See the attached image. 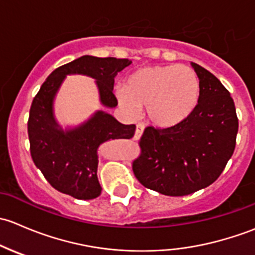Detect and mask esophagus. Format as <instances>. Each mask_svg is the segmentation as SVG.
I'll return each mask as SVG.
<instances>
[{
    "mask_svg": "<svg viewBox=\"0 0 255 255\" xmlns=\"http://www.w3.org/2000/svg\"><path fill=\"white\" fill-rule=\"evenodd\" d=\"M143 128H145V127H143V124H137V127H136V132H135V140H140L141 136H142L143 133Z\"/></svg>",
    "mask_w": 255,
    "mask_h": 255,
    "instance_id": "1",
    "label": "esophagus"
}]
</instances>
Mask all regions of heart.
Segmentation results:
<instances>
[{"instance_id":"b5f03b06","label":"heart","mask_w":255,"mask_h":255,"mask_svg":"<svg viewBox=\"0 0 255 255\" xmlns=\"http://www.w3.org/2000/svg\"><path fill=\"white\" fill-rule=\"evenodd\" d=\"M119 107L130 118L146 109V117L158 128L185 122L200 99V81L185 65H153L133 71L124 89L115 92Z\"/></svg>"}]
</instances>
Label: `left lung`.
I'll return each mask as SVG.
<instances>
[{
	"label": "left lung",
	"instance_id": "left-lung-1",
	"mask_svg": "<svg viewBox=\"0 0 255 255\" xmlns=\"http://www.w3.org/2000/svg\"><path fill=\"white\" fill-rule=\"evenodd\" d=\"M190 65L200 81L198 107L175 127L146 128L142 153L132 164L141 184L168 196L188 195L212 184L232 157L238 132L230 92L211 72Z\"/></svg>",
	"mask_w": 255,
	"mask_h": 255
}]
</instances>
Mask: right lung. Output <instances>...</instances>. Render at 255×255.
I'll list each match as a JSON object with an SVG mask.
<instances>
[{
    "label": "right lung",
    "instance_id": "obj_1",
    "mask_svg": "<svg viewBox=\"0 0 255 255\" xmlns=\"http://www.w3.org/2000/svg\"><path fill=\"white\" fill-rule=\"evenodd\" d=\"M132 61L115 57L85 55L52 71L31 103L28 120L30 154L34 164L45 179L60 193L80 200L101 195L97 177L98 149L101 145L118 138H131L135 125H124L106 110H96L88 119L64 128L55 117V99L66 76L82 75L96 81L99 103L115 108L113 94L114 78Z\"/></svg>",
    "mask_w": 255,
    "mask_h": 255
}]
</instances>
